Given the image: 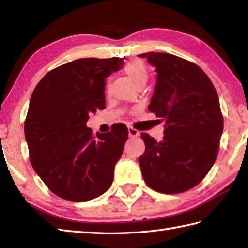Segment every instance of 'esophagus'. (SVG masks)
Wrapping results in <instances>:
<instances>
[{"mask_svg": "<svg viewBox=\"0 0 248 248\" xmlns=\"http://www.w3.org/2000/svg\"><path fill=\"white\" fill-rule=\"evenodd\" d=\"M128 134H129V137L134 138V137L139 136V131H138L137 129L132 128V127H128Z\"/></svg>", "mask_w": 248, "mask_h": 248, "instance_id": "esophagus-1", "label": "esophagus"}]
</instances>
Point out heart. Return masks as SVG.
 Instances as JSON below:
<instances>
[{
	"mask_svg": "<svg viewBox=\"0 0 248 248\" xmlns=\"http://www.w3.org/2000/svg\"><path fill=\"white\" fill-rule=\"evenodd\" d=\"M124 73L136 85L139 82L146 81L148 78V70H146L144 62L141 60H132L125 64Z\"/></svg>",
	"mask_w": 248,
	"mask_h": 248,
	"instance_id": "heart-1",
	"label": "heart"
}]
</instances>
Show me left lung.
<instances>
[{"mask_svg":"<svg viewBox=\"0 0 248 248\" xmlns=\"http://www.w3.org/2000/svg\"><path fill=\"white\" fill-rule=\"evenodd\" d=\"M139 57L155 68L149 109L164 121L161 141L141 133L145 143L139 158L142 175L152 189L179 194L198 185L215 164L223 132L219 97L198 65L170 53Z\"/></svg>","mask_w":248,"mask_h":248,"instance_id":"8db88e82","label":"left lung"}]
</instances>
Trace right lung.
<instances>
[{"mask_svg": "<svg viewBox=\"0 0 248 248\" xmlns=\"http://www.w3.org/2000/svg\"><path fill=\"white\" fill-rule=\"evenodd\" d=\"M123 58H84L50 71L33 90L25 120L31 163L53 194L87 201L106 192L123 154L128 129L96 133L90 115L105 107V79Z\"/></svg>", "mask_w": 248, "mask_h": 248, "instance_id": "add662e5", "label": "right lung"}]
</instances>
